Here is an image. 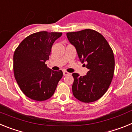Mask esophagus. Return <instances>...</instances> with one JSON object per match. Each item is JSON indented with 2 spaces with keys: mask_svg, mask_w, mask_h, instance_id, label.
Listing matches in <instances>:
<instances>
[{
  "mask_svg": "<svg viewBox=\"0 0 132 132\" xmlns=\"http://www.w3.org/2000/svg\"><path fill=\"white\" fill-rule=\"evenodd\" d=\"M63 73L64 76H66V75H69V73H68V72L66 71H63Z\"/></svg>",
  "mask_w": 132,
  "mask_h": 132,
  "instance_id": "esophagus-1",
  "label": "esophagus"
}]
</instances>
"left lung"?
Instances as JSON below:
<instances>
[{
	"label": "left lung",
	"mask_w": 132,
	"mask_h": 132,
	"mask_svg": "<svg viewBox=\"0 0 132 132\" xmlns=\"http://www.w3.org/2000/svg\"><path fill=\"white\" fill-rule=\"evenodd\" d=\"M67 37L76 49L80 61L87 63L88 69L82 77L73 73V95L81 102H94L105 94L112 80L115 64L112 50L102 34L90 29L68 32Z\"/></svg>",
	"instance_id": "8db88e82"
}]
</instances>
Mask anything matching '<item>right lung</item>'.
<instances>
[{
    "mask_svg": "<svg viewBox=\"0 0 132 132\" xmlns=\"http://www.w3.org/2000/svg\"><path fill=\"white\" fill-rule=\"evenodd\" d=\"M61 32L39 31L30 35L20 44L14 53V77L26 96L37 101H45L54 94L63 77L61 71L47 67L52 47Z\"/></svg>",
    "mask_w": 132,
    "mask_h": 132,
    "instance_id": "obj_1",
    "label": "right lung"
}]
</instances>
